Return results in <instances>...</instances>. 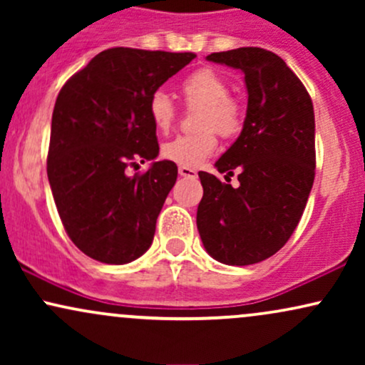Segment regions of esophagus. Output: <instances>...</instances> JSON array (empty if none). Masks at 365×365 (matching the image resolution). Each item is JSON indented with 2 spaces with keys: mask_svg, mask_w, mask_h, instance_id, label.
<instances>
[{
  "mask_svg": "<svg viewBox=\"0 0 365 365\" xmlns=\"http://www.w3.org/2000/svg\"><path fill=\"white\" fill-rule=\"evenodd\" d=\"M178 173L182 175V177H188V178H195L197 177V171L192 170V168H188V166H180Z\"/></svg>",
  "mask_w": 365,
  "mask_h": 365,
  "instance_id": "34e87169",
  "label": "esophagus"
}]
</instances>
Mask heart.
I'll return each mask as SVG.
<instances>
[{"instance_id": "1", "label": "heart", "mask_w": 365, "mask_h": 365, "mask_svg": "<svg viewBox=\"0 0 365 365\" xmlns=\"http://www.w3.org/2000/svg\"><path fill=\"white\" fill-rule=\"evenodd\" d=\"M187 104L202 106L197 127L202 132L190 135H178L163 145V156L182 166L194 168L216 150V133L225 139L238 135L244 125L242 108L235 99L230 98L228 82L211 68H200L190 73L180 83ZM149 118L159 132H168L173 125L177 110L165 91L150 94L148 104Z\"/></svg>"}]
</instances>
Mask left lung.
<instances>
[{
  "label": "left lung",
  "instance_id": "left-lung-1",
  "mask_svg": "<svg viewBox=\"0 0 365 365\" xmlns=\"http://www.w3.org/2000/svg\"><path fill=\"white\" fill-rule=\"evenodd\" d=\"M207 61L242 70L249 99L240 135L216 161L225 178L238 170L240 185L199 171L197 230L216 261L249 266L278 252L302 217L316 175L314 106L278 54L238 48L209 54Z\"/></svg>",
  "mask_w": 365,
  "mask_h": 365
}]
</instances>
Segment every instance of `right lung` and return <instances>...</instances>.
Listing matches in <instances>:
<instances>
[{"label": "right lung", "mask_w": 365, "mask_h": 365, "mask_svg": "<svg viewBox=\"0 0 365 365\" xmlns=\"http://www.w3.org/2000/svg\"><path fill=\"white\" fill-rule=\"evenodd\" d=\"M194 53L111 48L66 81L56 98L48 178L61 223L83 254L127 264L153 244L156 220L177 182L173 161H156L159 144L148 104ZM135 160H153L128 178Z\"/></svg>", "instance_id": "add662e5"}]
</instances>
